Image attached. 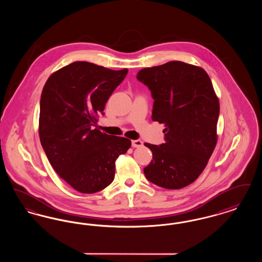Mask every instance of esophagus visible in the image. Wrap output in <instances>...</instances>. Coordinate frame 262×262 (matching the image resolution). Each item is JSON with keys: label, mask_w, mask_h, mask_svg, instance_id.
<instances>
[{"label": "esophagus", "mask_w": 262, "mask_h": 262, "mask_svg": "<svg viewBox=\"0 0 262 262\" xmlns=\"http://www.w3.org/2000/svg\"><path fill=\"white\" fill-rule=\"evenodd\" d=\"M142 141L141 140H138V139H137V140H132V146L133 147H141L142 146Z\"/></svg>", "instance_id": "34e87169"}]
</instances>
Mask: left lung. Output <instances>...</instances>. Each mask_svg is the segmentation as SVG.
Here are the masks:
<instances>
[{
  "label": "left lung",
  "instance_id": "1",
  "mask_svg": "<svg viewBox=\"0 0 262 262\" xmlns=\"http://www.w3.org/2000/svg\"><path fill=\"white\" fill-rule=\"evenodd\" d=\"M137 78L154 99L152 120L165 125V143H144L153 156L144 174L164 188L187 187L202 173L217 142L220 106L211 79L200 67L179 61L142 69Z\"/></svg>",
  "mask_w": 262,
  "mask_h": 262
}]
</instances>
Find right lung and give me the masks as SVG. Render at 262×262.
I'll return each instance as SVG.
<instances>
[{
    "mask_svg": "<svg viewBox=\"0 0 262 262\" xmlns=\"http://www.w3.org/2000/svg\"><path fill=\"white\" fill-rule=\"evenodd\" d=\"M127 69L113 71L92 62H75L52 74L40 99L39 137L52 167L82 193L108 187L115 162L130 147L129 139L94 128L96 116L124 80Z\"/></svg>",
    "mask_w": 262,
    "mask_h": 262,
    "instance_id": "add662e5",
    "label": "right lung"
}]
</instances>
